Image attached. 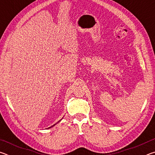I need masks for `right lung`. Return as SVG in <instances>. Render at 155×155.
<instances>
[{
  "mask_svg": "<svg viewBox=\"0 0 155 155\" xmlns=\"http://www.w3.org/2000/svg\"><path fill=\"white\" fill-rule=\"evenodd\" d=\"M59 121H60V120H59ZM54 125H55V124H54L53 126H54ZM53 126H52V127H53ZM50 128H51V127H50Z\"/></svg>",
  "mask_w": 155,
  "mask_h": 155,
  "instance_id": "add662e5",
  "label": "right lung"
}]
</instances>
